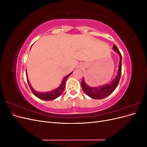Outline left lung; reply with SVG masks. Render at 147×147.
<instances>
[{
    "instance_id": "left-lung-1",
    "label": "left lung",
    "mask_w": 147,
    "mask_h": 147,
    "mask_svg": "<svg viewBox=\"0 0 147 147\" xmlns=\"http://www.w3.org/2000/svg\"><path fill=\"white\" fill-rule=\"evenodd\" d=\"M113 49L115 52L118 53V55L119 56V69L118 70L117 76L115 77V78L109 84H105V85H102L101 86L90 87V86H88L87 84L85 83L83 78L82 80L81 84H82V88L83 89V90L89 97H90L91 98L94 99H104L105 97L109 96L110 94H112L118 86L120 78H121V75L122 56L116 45H113Z\"/></svg>"
}]
</instances>
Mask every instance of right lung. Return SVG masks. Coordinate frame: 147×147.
I'll use <instances>...</instances> for the list:
<instances>
[{
    "label": "right lung",
    "instance_id": "1",
    "mask_svg": "<svg viewBox=\"0 0 147 147\" xmlns=\"http://www.w3.org/2000/svg\"><path fill=\"white\" fill-rule=\"evenodd\" d=\"M26 73H27V72H26ZM72 73V72L70 73L69 75H67V76H65L63 78V81H62V82H61V85L58 88H56L55 90H53L51 91L45 92H38L37 91H35L30 85V84L29 81L28 80V75H26V77H27V81H28L29 86L30 87V89L31 90V91H32L33 94L35 96L37 97L38 98L42 99V100H54V99H56L57 97H58L62 94V93H63V92L64 91V89H65V82H66L67 79V78L70 76V74Z\"/></svg>",
    "mask_w": 147,
    "mask_h": 147
}]
</instances>
